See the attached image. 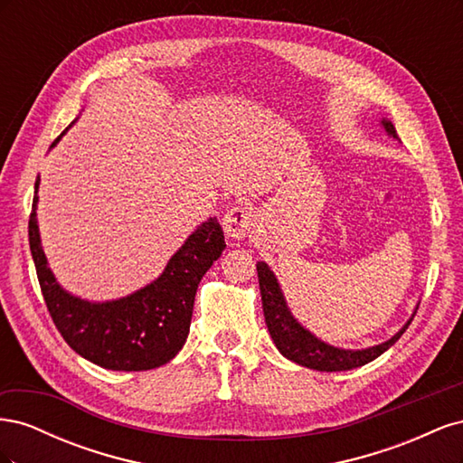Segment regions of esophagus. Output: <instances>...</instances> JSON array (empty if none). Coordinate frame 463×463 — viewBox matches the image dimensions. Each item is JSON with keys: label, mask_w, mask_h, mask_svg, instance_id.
I'll return each mask as SVG.
<instances>
[{"label": "esophagus", "mask_w": 463, "mask_h": 463, "mask_svg": "<svg viewBox=\"0 0 463 463\" xmlns=\"http://www.w3.org/2000/svg\"><path fill=\"white\" fill-rule=\"evenodd\" d=\"M222 228L230 240H243L257 228V218L247 206H233L222 220Z\"/></svg>", "instance_id": "esophagus-1"}]
</instances>
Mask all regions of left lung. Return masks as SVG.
<instances>
[{
    "label": "left lung",
    "mask_w": 463,
    "mask_h": 463,
    "mask_svg": "<svg viewBox=\"0 0 463 463\" xmlns=\"http://www.w3.org/2000/svg\"><path fill=\"white\" fill-rule=\"evenodd\" d=\"M381 128L386 131L390 138L398 141L396 128L392 125L390 119L383 118ZM257 274H259L264 320H266V326H269L270 338L278 347V352L286 359L313 371H322V373L352 371V369L367 365V363H371L376 357H381L386 349L394 345L402 338V334L408 330L419 307L415 305V309L411 317L405 320V325L383 344L363 347V349L335 347L325 340L317 338L311 330H307L301 322L293 317L291 309L288 307V301L284 298V291L279 288L278 278L270 270L269 264L262 260L257 262Z\"/></svg>",
    "instance_id": "left-lung-1"
}]
</instances>
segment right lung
Segmentation results:
<instances>
[{
    "label": "right lung",
    "mask_w": 463,
    "mask_h": 463,
    "mask_svg": "<svg viewBox=\"0 0 463 463\" xmlns=\"http://www.w3.org/2000/svg\"><path fill=\"white\" fill-rule=\"evenodd\" d=\"M38 187L40 177L34 184L29 243L42 296L63 340L80 357L109 371H148L170 363L189 335L201 279L226 249L218 220L210 216L197 226L145 288L119 299L89 301L67 291L50 269L38 230Z\"/></svg>",
    "instance_id": "right-lung-1"
}]
</instances>
